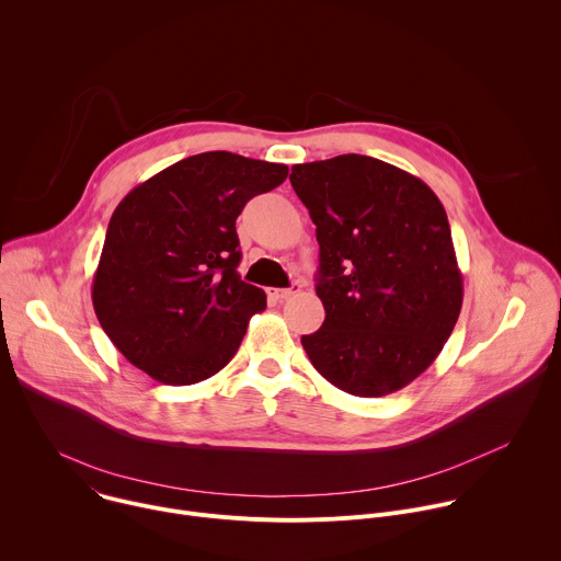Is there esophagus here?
<instances>
[{"instance_id": "esophagus-1", "label": "esophagus", "mask_w": 561, "mask_h": 561, "mask_svg": "<svg viewBox=\"0 0 561 561\" xmlns=\"http://www.w3.org/2000/svg\"><path fill=\"white\" fill-rule=\"evenodd\" d=\"M299 290V284H293L290 288H268V299L273 301H284L288 299L290 295H295Z\"/></svg>"}]
</instances>
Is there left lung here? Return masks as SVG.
Here are the masks:
<instances>
[{
	"label": "left lung",
	"mask_w": 561,
	"mask_h": 561,
	"mask_svg": "<svg viewBox=\"0 0 561 561\" xmlns=\"http://www.w3.org/2000/svg\"><path fill=\"white\" fill-rule=\"evenodd\" d=\"M290 184L317 227V297L325 319L301 345L334 388L379 399L434 363L462 308L445 207L379 158L295 164Z\"/></svg>",
	"instance_id": "left-lung-1"
}]
</instances>
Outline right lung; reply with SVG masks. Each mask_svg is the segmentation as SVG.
I'll return each instance as SVG.
<instances>
[{"label":"right lung","instance_id":"obj_1","mask_svg":"<svg viewBox=\"0 0 561 561\" xmlns=\"http://www.w3.org/2000/svg\"><path fill=\"white\" fill-rule=\"evenodd\" d=\"M286 164L205 151L131 190L112 214L92 304L121 354L167 386L201 383L238 352L262 288L240 279L236 220Z\"/></svg>","mask_w":561,"mask_h":561}]
</instances>
